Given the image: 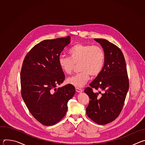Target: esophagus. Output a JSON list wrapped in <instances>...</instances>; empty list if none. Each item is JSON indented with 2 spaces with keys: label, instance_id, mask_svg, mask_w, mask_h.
<instances>
[{
  "label": "esophagus",
  "instance_id": "esophagus-1",
  "mask_svg": "<svg viewBox=\"0 0 145 145\" xmlns=\"http://www.w3.org/2000/svg\"><path fill=\"white\" fill-rule=\"evenodd\" d=\"M76 91L77 92H82V89L80 88H78V87H76Z\"/></svg>",
  "mask_w": 145,
  "mask_h": 145
}]
</instances>
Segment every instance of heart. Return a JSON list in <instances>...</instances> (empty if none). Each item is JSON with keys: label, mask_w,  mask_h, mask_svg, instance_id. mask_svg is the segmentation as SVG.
Wrapping results in <instances>:
<instances>
[{"label": "heart", "mask_w": 145, "mask_h": 145, "mask_svg": "<svg viewBox=\"0 0 145 145\" xmlns=\"http://www.w3.org/2000/svg\"><path fill=\"white\" fill-rule=\"evenodd\" d=\"M70 57L61 56L58 58L59 65L64 73H72L76 65L78 64L80 72L67 78V82L76 87L84 86L90 75L97 76L104 68L106 54L99 46L76 44L69 51Z\"/></svg>", "instance_id": "b5f03b06"}]
</instances>
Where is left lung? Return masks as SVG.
<instances>
[{
	"label": "left lung",
	"mask_w": 145,
	"mask_h": 145,
	"mask_svg": "<svg viewBox=\"0 0 145 145\" xmlns=\"http://www.w3.org/2000/svg\"><path fill=\"white\" fill-rule=\"evenodd\" d=\"M106 54L105 64L101 73L84 92L89 97L86 108L87 116L99 125H106L115 120L121 112L129 88L125 57L121 50L108 40L95 38ZM103 93H93V89Z\"/></svg>",
	"instance_id": "8db88e82"
}]
</instances>
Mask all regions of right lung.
Instances as JSON below:
<instances>
[{
  "label": "right lung",
  "mask_w": 145,
  "mask_h": 145,
  "mask_svg": "<svg viewBox=\"0 0 145 145\" xmlns=\"http://www.w3.org/2000/svg\"><path fill=\"white\" fill-rule=\"evenodd\" d=\"M71 37L47 39L35 45L26 55L20 71L21 95L34 118L44 126H52L63 119L74 87L63 83L65 74L58 58L70 43Z\"/></svg>",
  "instance_id": "add662e5"
}]
</instances>
